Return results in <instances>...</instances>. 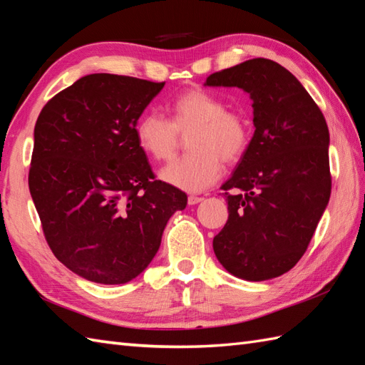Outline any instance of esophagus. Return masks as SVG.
Masks as SVG:
<instances>
[{
    "mask_svg": "<svg viewBox=\"0 0 365 365\" xmlns=\"http://www.w3.org/2000/svg\"><path fill=\"white\" fill-rule=\"evenodd\" d=\"M202 197H197V196H190L188 197V204L190 205H196V204H199V202H202Z\"/></svg>",
    "mask_w": 365,
    "mask_h": 365,
    "instance_id": "obj_1",
    "label": "esophagus"
}]
</instances>
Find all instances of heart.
I'll use <instances>...</instances> for the list:
<instances>
[{
	"label": "heart",
	"instance_id": "obj_1",
	"mask_svg": "<svg viewBox=\"0 0 365 365\" xmlns=\"http://www.w3.org/2000/svg\"><path fill=\"white\" fill-rule=\"evenodd\" d=\"M187 139V157L160 170L163 182L188 192H200L218 180L222 162L243 157L251 138L250 123L242 114L227 111L222 98L204 89H191L170 105V120L149 111L135 127L139 147L157 161L175 157L180 136Z\"/></svg>",
	"mask_w": 365,
	"mask_h": 365
}]
</instances>
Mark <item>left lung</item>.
<instances>
[{
  "label": "left lung",
  "instance_id": "8db88e82",
  "mask_svg": "<svg viewBox=\"0 0 365 365\" xmlns=\"http://www.w3.org/2000/svg\"><path fill=\"white\" fill-rule=\"evenodd\" d=\"M204 86L240 88L252 100L254 135L222 185L229 218L213 238L230 274L281 276L306 252L331 196L329 130L320 108L285 67L255 58L210 75Z\"/></svg>",
  "mask_w": 365,
  "mask_h": 365
}]
</instances>
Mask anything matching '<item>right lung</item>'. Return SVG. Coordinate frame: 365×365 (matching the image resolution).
<instances>
[{
  "mask_svg": "<svg viewBox=\"0 0 365 365\" xmlns=\"http://www.w3.org/2000/svg\"><path fill=\"white\" fill-rule=\"evenodd\" d=\"M165 83L81 76L43 106L34 127L29 191L56 259L91 282L133 281L158 252L187 195L155 180L135 135Z\"/></svg>",
  "mask_w": 365,
  "mask_h": 365,
  "instance_id": "right-lung-1",
  "label": "right lung"
}]
</instances>
